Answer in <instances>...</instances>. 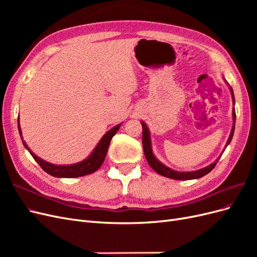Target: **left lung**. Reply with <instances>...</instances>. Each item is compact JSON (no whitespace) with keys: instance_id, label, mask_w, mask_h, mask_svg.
<instances>
[{"instance_id":"8db88e82","label":"left lung","mask_w":257,"mask_h":257,"mask_svg":"<svg viewBox=\"0 0 257 257\" xmlns=\"http://www.w3.org/2000/svg\"><path fill=\"white\" fill-rule=\"evenodd\" d=\"M230 93L232 96V103H234V105H235V96H234V92H232L231 88H230ZM232 120H234V123H232V127L230 131L228 141L225 147H227L228 144L231 142L232 135H234V132H235V122H236L235 108H232ZM142 125H143V147H144L145 157H146L148 163H149V165L161 176H164V177H167L170 179H176V180H191V179H198V178L204 177L205 175L211 172V170L214 168V166L216 165L217 161L220 160V158H219L217 160H215V162L212 163V164H210L209 166H207L205 168H201L199 170H195V172H188V173L177 172V170H174L172 168L165 166L164 164H162V163L154 157V154L152 152V148H151V139H150L149 130H148L145 122H142Z\"/></svg>"}]
</instances>
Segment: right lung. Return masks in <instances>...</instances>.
I'll use <instances>...</instances> for the list:
<instances>
[{"label":"right lung","instance_id":"right-lung-1","mask_svg":"<svg viewBox=\"0 0 257 257\" xmlns=\"http://www.w3.org/2000/svg\"><path fill=\"white\" fill-rule=\"evenodd\" d=\"M122 124V123H121ZM121 124H118L111 130H109L107 133L102 137L97 146L95 147V149L92 151V153L89 155V158L83 160L82 162L77 163V164L73 165H54L51 164V163L46 162L42 160L41 158H38L37 155H35L32 151L29 149V147L27 146L26 142L22 141L23 146H25L28 151L32 155L33 159L38 163L43 170H45L46 173L57 177V178H76V177H82V176H87L90 174H93L94 172L100 167V165L103 164V162L106 158V154L108 151V148H109V144L111 142L112 137L115 135L116 131H118L121 126ZM18 130L19 133L22 139V133H21V128L19 125V118H18Z\"/></svg>","mask_w":257,"mask_h":257}]
</instances>
